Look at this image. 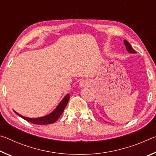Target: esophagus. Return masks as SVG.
Masks as SVG:
<instances>
[{"label": "esophagus", "instance_id": "obj_1", "mask_svg": "<svg viewBox=\"0 0 156 156\" xmlns=\"http://www.w3.org/2000/svg\"><path fill=\"white\" fill-rule=\"evenodd\" d=\"M79 85H80V87H88L89 85V83H88V81L83 80L81 82Z\"/></svg>", "mask_w": 156, "mask_h": 156}]
</instances>
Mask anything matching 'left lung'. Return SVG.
<instances>
[{"instance_id": "8db88e82", "label": "left lung", "mask_w": 156, "mask_h": 156, "mask_svg": "<svg viewBox=\"0 0 156 156\" xmlns=\"http://www.w3.org/2000/svg\"><path fill=\"white\" fill-rule=\"evenodd\" d=\"M124 43H125V44L126 50H127V51L129 53H131V54H135V53H136L135 50H134L133 48H132L131 45L128 43V41H126L125 40V41H124Z\"/></svg>"}]
</instances>
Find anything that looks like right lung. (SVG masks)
Segmentation results:
<instances>
[{"label":"right lung","instance_id":"obj_1","mask_svg":"<svg viewBox=\"0 0 156 156\" xmlns=\"http://www.w3.org/2000/svg\"><path fill=\"white\" fill-rule=\"evenodd\" d=\"M69 100V94H68L66 95L64 98L62 100V101L58 105V107L51 113L41 118H31L25 117V116H23L19 114V113H18L15 111H14V112L24 120L33 124H35V125H49V124L55 122L60 118V116L61 115L62 112H64L66 106H67Z\"/></svg>","mask_w":156,"mask_h":156}]
</instances>
